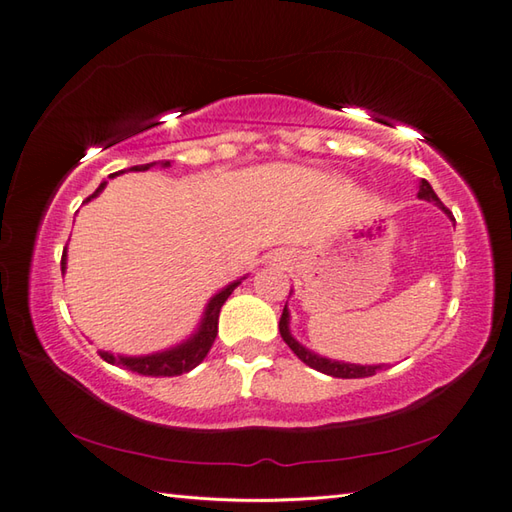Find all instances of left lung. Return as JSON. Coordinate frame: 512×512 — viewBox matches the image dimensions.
I'll return each instance as SVG.
<instances>
[{
	"mask_svg": "<svg viewBox=\"0 0 512 512\" xmlns=\"http://www.w3.org/2000/svg\"><path fill=\"white\" fill-rule=\"evenodd\" d=\"M417 196L421 200L435 202L437 207H441L452 218V214H450L446 207H443V202L435 194V189L430 187L428 180H421L419 182V194ZM452 220H455V218H452ZM278 330H281V336H283V341L289 345V350H292L305 365H310V368L323 372V374L336 376V379H363V376H372V374H376L379 370H383V365H356V363L330 361V359H325V356H318V354L307 350V347L298 343L294 336H292V332H289V310H287V305H285V310H283L281 323H278Z\"/></svg>",
	"mask_w": 512,
	"mask_h": 512,
	"instance_id": "8db88e82",
	"label": "left lung"
}]
</instances>
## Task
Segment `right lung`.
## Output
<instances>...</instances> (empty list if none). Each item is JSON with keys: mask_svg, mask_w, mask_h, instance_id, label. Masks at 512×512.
<instances>
[{"mask_svg": "<svg viewBox=\"0 0 512 512\" xmlns=\"http://www.w3.org/2000/svg\"><path fill=\"white\" fill-rule=\"evenodd\" d=\"M162 167H171V162L165 160L160 162ZM151 167H156V162H149V165H138V167H131V169H122V171H115L111 173L109 178L113 176H120L124 171H147ZM106 187V182L93 191V194L86 198L89 202L91 198H95L100 194V191ZM66 272V249L62 254V274ZM243 281V278H240ZM240 281L229 283L227 287L220 289V292L211 298L205 307V314H202V321L198 325V330L189 336L187 341H182L176 347H169L165 352H156V354H147V356H115L106 350H100V356L111 365H124V368L131 370V372H138L142 376H178V374H185L189 370H194L196 365L202 363L205 359L207 352L211 350V345L216 341V334H218V314H220V307L225 305L227 298L231 296V292L240 285Z\"/></svg>", "mask_w": 512, "mask_h": 512, "instance_id": "1", "label": "right lung"}]
</instances>
